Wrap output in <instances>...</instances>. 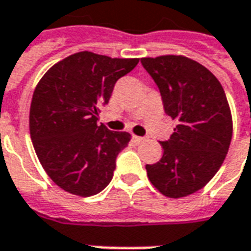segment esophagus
<instances>
[{"instance_id": "esophagus-1", "label": "esophagus", "mask_w": 251, "mask_h": 251, "mask_svg": "<svg viewBox=\"0 0 251 251\" xmlns=\"http://www.w3.org/2000/svg\"><path fill=\"white\" fill-rule=\"evenodd\" d=\"M133 140H134V141H136L137 144H141V142L145 141V138H144V137H138V136L133 137Z\"/></svg>"}]
</instances>
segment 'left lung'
Here are the masks:
<instances>
[{
	"label": "left lung",
	"instance_id": "left-lung-1",
	"mask_svg": "<svg viewBox=\"0 0 251 251\" xmlns=\"http://www.w3.org/2000/svg\"><path fill=\"white\" fill-rule=\"evenodd\" d=\"M158 86L165 113L177 121L163 157L147 164L148 179L172 199L195 194L210 181L226 158L232 137L231 110L216 76L183 55L142 57Z\"/></svg>",
	"mask_w": 251,
	"mask_h": 251
}]
</instances>
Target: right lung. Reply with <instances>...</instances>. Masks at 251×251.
<instances>
[{
    "mask_svg": "<svg viewBox=\"0 0 251 251\" xmlns=\"http://www.w3.org/2000/svg\"><path fill=\"white\" fill-rule=\"evenodd\" d=\"M137 64L138 59L76 52L53 64L37 83L30 138L47 175L66 192L93 196L113 179L115 158L131 136L97 121L115 82Z\"/></svg>",
    "mask_w": 251,
    "mask_h": 251,
    "instance_id": "add662e5",
    "label": "right lung"
}]
</instances>
